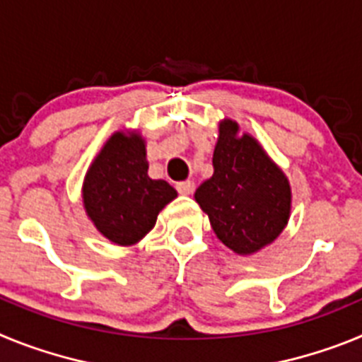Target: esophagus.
Returning a JSON list of instances; mask_svg holds the SVG:
<instances>
[{
    "instance_id": "obj_1",
    "label": "esophagus",
    "mask_w": 362,
    "mask_h": 362,
    "mask_svg": "<svg viewBox=\"0 0 362 362\" xmlns=\"http://www.w3.org/2000/svg\"><path fill=\"white\" fill-rule=\"evenodd\" d=\"M194 188H196V183L194 181H183V183H177V190L179 194H183V196H190L192 192H194Z\"/></svg>"
}]
</instances>
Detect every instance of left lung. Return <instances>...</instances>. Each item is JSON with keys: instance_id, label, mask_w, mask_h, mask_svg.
I'll return each mask as SVG.
<instances>
[{"instance_id": "8db88e82", "label": "left lung", "mask_w": 362, "mask_h": 362, "mask_svg": "<svg viewBox=\"0 0 362 362\" xmlns=\"http://www.w3.org/2000/svg\"><path fill=\"white\" fill-rule=\"evenodd\" d=\"M214 174L196 190L217 239L239 255L272 245L288 225L292 187L281 166L238 121H219Z\"/></svg>"}]
</instances>
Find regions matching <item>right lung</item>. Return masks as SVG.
I'll return each mask as SVG.
<instances>
[{"instance_id":"right-lung-1","label":"right lung","mask_w":362,"mask_h":362,"mask_svg":"<svg viewBox=\"0 0 362 362\" xmlns=\"http://www.w3.org/2000/svg\"><path fill=\"white\" fill-rule=\"evenodd\" d=\"M81 197L86 217L103 238L134 246L156 226L177 192L148 175L146 141L139 130H116L88 166Z\"/></svg>"}]
</instances>
